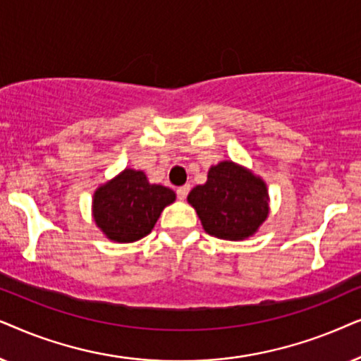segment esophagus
Wrapping results in <instances>:
<instances>
[{
  "instance_id": "esophagus-1",
  "label": "esophagus",
  "mask_w": 361,
  "mask_h": 361,
  "mask_svg": "<svg viewBox=\"0 0 361 361\" xmlns=\"http://www.w3.org/2000/svg\"><path fill=\"white\" fill-rule=\"evenodd\" d=\"M188 191H190V186H188V185H185V186H180V188L176 190L178 200H185L186 196H188Z\"/></svg>"
}]
</instances>
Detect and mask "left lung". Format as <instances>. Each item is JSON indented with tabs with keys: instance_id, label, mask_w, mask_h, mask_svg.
Instances as JSON below:
<instances>
[{
	"instance_id": "1",
	"label": "left lung",
	"mask_w": 361,
	"mask_h": 361,
	"mask_svg": "<svg viewBox=\"0 0 361 361\" xmlns=\"http://www.w3.org/2000/svg\"><path fill=\"white\" fill-rule=\"evenodd\" d=\"M269 201L266 181L233 160L211 166L206 183L195 186L188 195L203 229L224 241L254 236L267 219Z\"/></svg>"
}]
</instances>
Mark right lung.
Here are the masks:
<instances>
[{
	"label": "right lung",
	"instance_id": "right-lung-1",
	"mask_svg": "<svg viewBox=\"0 0 361 361\" xmlns=\"http://www.w3.org/2000/svg\"><path fill=\"white\" fill-rule=\"evenodd\" d=\"M175 200V191L150 183L142 170L125 168L94 191L92 218L110 241L135 243L152 233L161 211Z\"/></svg>",
	"mask_w": 361,
	"mask_h": 361
}]
</instances>
